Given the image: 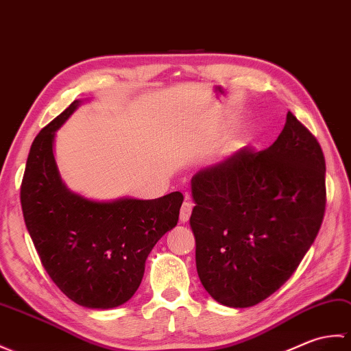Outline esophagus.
Instances as JSON below:
<instances>
[{
	"label": "esophagus",
	"mask_w": 351,
	"mask_h": 351,
	"mask_svg": "<svg viewBox=\"0 0 351 351\" xmlns=\"http://www.w3.org/2000/svg\"><path fill=\"white\" fill-rule=\"evenodd\" d=\"M192 210H193V204L189 199H186L182 204V208H180V221L183 223L189 221V217L192 215Z\"/></svg>",
	"instance_id": "1"
}]
</instances>
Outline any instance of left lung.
Returning <instances> with one entry per match:
<instances>
[{"label": "left lung", "instance_id": "8db88e82", "mask_svg": "<svg viewBox=\"0 0 351 351\" xmlns=\"http://www.w3.org/2000/svg\"><path fill=\"white\" fill-rule=\"evenodd\" d=\"M191 228L207 293L247 308L285 284L320 231L326 162L317 138L288 111L269 149L249 147L192 178Z\"/></svg>", "mask_w": 351, "mask_h": 351}]
</instances>
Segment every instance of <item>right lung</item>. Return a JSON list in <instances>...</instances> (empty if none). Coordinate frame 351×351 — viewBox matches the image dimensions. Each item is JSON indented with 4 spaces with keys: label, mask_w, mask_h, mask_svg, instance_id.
<instances>
[{
    "label": "right lung",
    "mask_w": 351,
    "mask_h": 351,
    "mask_svg": "<svg viewBox=\"0 0 351 351\" xmlns=\"http://www.w3.org/2000/svg\"><path fill=\"white\" fill-rule=\"evenodd\" d=\"M80 100L45 126L31 144L21 184L27 230L46 274L70 300L110 309L128 302L143 281L153 246L178 222L183 195L158 199H85L61 182L53 159L56 130Z\"/></svg>",
    "instance_id": "obj_1"
}]
</instances>
